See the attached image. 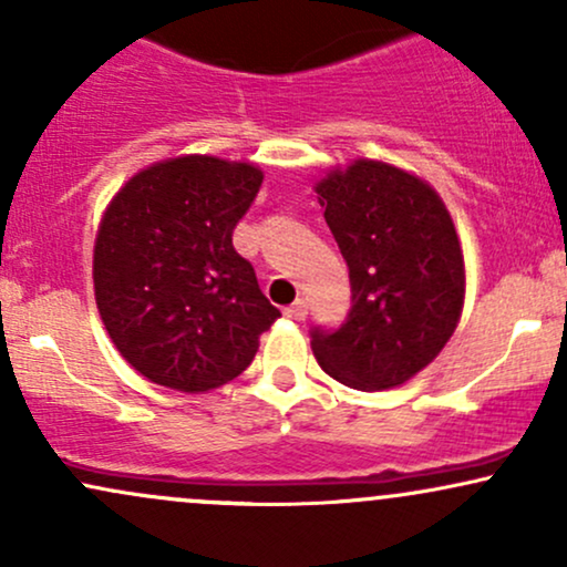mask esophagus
Segmentation results:
<instances>
[{
  "instance_id": "34e87169",
  "label": "esophagus",
  "mask_w": 567,
  "mask_h": 567,
  "mask_svg": "<svg viewBox=\"0 0 567 567\" xmlns=\"http://www.w3.org/2000/svg\"><path fill=\"white\" fill-rule=\"evenodd\" d=\"M306 315H309V306H306L303 298H298L296 303H290L288 309H285V317H290V320H296V322L306 320Z\"/></svg>"
}]
</instances>
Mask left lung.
Segmentation results:
<instances>
[{
	"label": "left lung",
	"mask_w": 567,
	"mask_h": 567,
	"mask_svg": "<svg viewBox=\"0 0 567 567\" xmlns=\"http://www.w3.org/2000/svg\"><path fill=\"white\" fill-rule=\"evenodd\" d=\"M349 266L351 309L311 330L330 379L381 392L413 379L451 341L464 309V256L445 202L400 167L357 159L317 184Z\"/></svg>",
	"instance_id": "8db88e82"
}]
</instances>
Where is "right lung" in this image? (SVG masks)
<instances>
[{
  "label": "right lung",
  "instance_id": "add662e5",
  "mask_svg": "<svg viewBox=\"0 0 567 567\" xmlns=\"http://www.w3.org/2000/svg\"><path fill=\"white\" fill-rule=\"evenodd\" d=\"M261 181L247 162L188 154L133 175L103 213L95 303L114 347L148 381L192 394L224 386L279 317L231 245Z\"/></svg>",
  "mask_w": 567,
  "mask_h": 567
}]
</instances>
